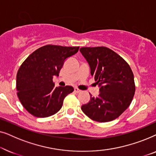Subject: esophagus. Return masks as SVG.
Here are the masks:
<instances>
[{
	"label": "esophagus",
	"mask_w": 156,
	"mask_h": 156,
	"mask_svg": "<svg viewBox=\"0 0 156 156\" xmlns=\"http://www.w3.org/2000/svg\"><path fill=\"white\" fill-rule=\"evenodd\" d=\"M74 91H75L76 93H80V92H82V90H80V89H79L78 88L75 87V88H74Z\"/></svg>",
	"instance_id": "obj_1"
}]
</instances>
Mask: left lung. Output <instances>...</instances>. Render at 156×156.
I'll return each mask as SVG.
<instances>
[{
  "instance_id": "8db88e82",
  "label": "left lung",
  "mask_w": 156,
  "mask_h": 156,
  "mask_svg": "<svg viewBox=\"0 0 156 156\" xmlns=\"http://www.w3.org/2000/svg\"><path fill=\"white\" fill-rule=\"evenodd\" d=\"M91 75L99 87V94H90V101L82 106V112L94 121L114 120L129 107L136 87L133 72L121 56L106 47L82 48Z\"/></svg>"
}]
</instances>
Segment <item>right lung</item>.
Instances as JSON below:
<instances>
[{
	"label": "right lung",
	"instance_id": "add662e5",
	"mask_svg": "<svg viewBox=\"0 0 156 156\" xmlns=\"http://www.w3.org/2000/svg\"><path fill=\"white\" fill-rule=\"evenodd\" d=\"M79 48L48 44L36 50L21 65L16 89L20 101L30 114L44 118L60 110L65 97L74 88L55 87L53 77L59 76L66 59L75 55Z\"/></svg>",
	"mask_w": 156,
	"mask_h": 156
}]
</instances>
